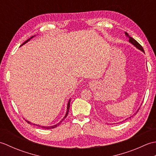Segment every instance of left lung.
<instances>
[{
    "instance_id": "obj_1",
    "label": "left lung",
    "mask_w": 156,
    "mask_h": 156,
    "mask_svg": "<svg viewBox=\"0 0 156 156\" xmlns=\"http://www.w3.org/2000/svg\"><path fill=\"white\" fill-rule=\"evenodd\" d=\"M125 34H126V35H127V37L129 38V42L131 43V44H133V45H134L137 48H138L139 49H140V50H141L142 51L144 52L143 47H142V46H141L140 44H139V43H138L136 40H135V39H134L133 38H132L131 37H130V36H129V35L127 34V33H125ZM129 118H131V117H129Z\"/></svg>"
}]
</instances>
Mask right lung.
I'll return each instance as SVG.
<instances>
[{"label":"right lung","instance_id":"obj_1","mask_svg":"<svg viewBox=\"0 0 156 156\" xmlns=\"http://www.w3.org/2000/svg\"><path fill=\"white\" fill-rule=\"evenodd\" d=\"M32 37H31V38H32ZM31 38H30V39H31ZM30 39H27V41H25L24 43H23V44H25V43H27L28 41L30 40ZM23 44H22V45H23ZM69 105H70V100H69V101H68V107H67V112H66V115H65V117H64V119H63L60 122H59V123H58L57 125H53V126H50V127H44V126H41V127H42V128H44V129H54V128H55V127H58V125H60V123H61V122H62V121L64 120V119L66 117H67V115H68V114L69 108ZM27 122H28V123H31V122H29V121H27ZM34 125H35V124H34ZM37 126H39V125H37ZM39 127H40V126H39Z\"/></svg>","mask_w":156,"mask_h":156}]
</instances>
